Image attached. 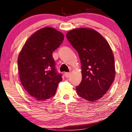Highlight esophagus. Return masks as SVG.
<instances>
[{"mask_svg":"<svg viewBox=\"0 0 132 132\" xmlns=\"http://www.w3.org/2000/svg\"><path fill=\"white\" fill-rule=\"evenodd\" d=\"M70 75H71V73L69 72H65L64 73V77H66V78H69L70 77Z\"/></svg>","mask_w":132,"mask_h":132,"instance_id":"obj_1","label":"esophagus"}]
</instances>
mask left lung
Masks as SVG:
<instances>
[{"instance_id": "1", "label": "left lung", "mask_w": 132, "mask_h": 132, "mask_svg": "<svg viewBox=\"0 0 132 132\" xmlns=\"http://www.w3.org/2000/svg\"><path fill=\"white\" fill-rule=\"evenodd\" d=\"M66 37L78 53L81 65L82 80L76 86L77 94L89 101L100 99L115 79V61L109 44L90 28L72 29Z\"/></svg>"}]
</instances>
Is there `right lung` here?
I'll use <instances>...</instances> for the list:
<instances>
[{"mask_svg":"<svg viewBox=\"0 0 132 132\" xmlns=\"http://www.w3.org/2000/svg\"><path fill=\"white\" fill-rule=\"evenodd\" d=\"M64 40V35L52 28L45 27L27 40L19 54V77L24 89L38 101L54 96L62 80L56 71L52 52Z\"/></svg>","mask_w":132,"mask_h":132,"instance_id":"obj_1","label":"right lung"}]
</instances>
